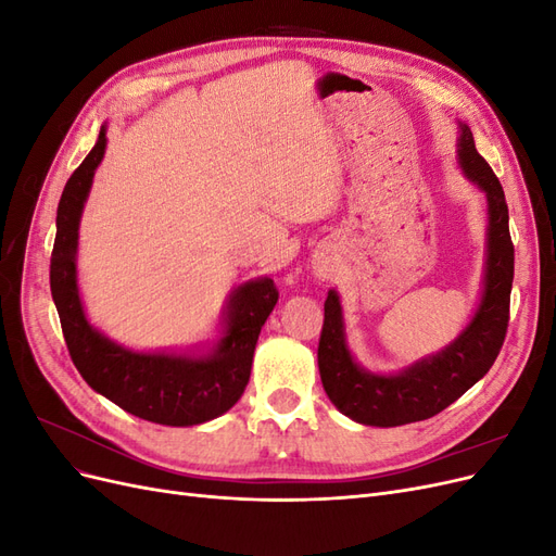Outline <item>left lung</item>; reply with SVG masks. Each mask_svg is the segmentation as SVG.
<instances>
[{
  "mask_svg": "<svg viewBox=\"0 0 556 556\" xmlns=\"http://www.w3.org/2000/svg\"><path fill=\"white\" fill-rule=\"evenodd\" d=\"M459 125L457 162L464 176L486 197V252L480 304L450 345L396 374H374L348 348L341 296L329 290L319 333L317 366L329 401L366 427H401L445 410L490 371L506 339L515 248L508 229L506 194L492 166L476 150L468 125Z\"/></svg>",
  "mask_w": 556,
  "mask_h": 556,
  "instance_id": "8db88e82",
  "label": "left lung"
}]
</instances>
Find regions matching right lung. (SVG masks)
Returning a JSON list of instances; mask_svg holds the SVG:
<instances>
[{"label":"right lung","instance_id":"add662e5","mask_svg":"<svg viewBox=\"0 0 556 556\" xmlns=\"http://www.w3.org/2000/svg\"><path fill=\"white\" fill-rule=\"evenodd\" d=\"M104 153L106 125L99 129L88 157L66 180L58 206L50 292L66 348L83 380L123 410L164 427L204 425L241 399L260 331L278 301L276 285L266 276L239 285L223 313L220 339L204 352H141L94 329L80 301L76 252L83 206Z\"/></svg>","mask_w":556,"mask_h":556}]
</instances>
